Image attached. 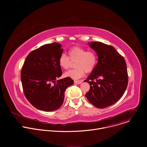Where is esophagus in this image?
Returning a JSON list of instances; mask_svg holds the SVG:
<instances>
[{
    "mask_svg": "<svg viewBox=\"0 0 147 147\" xmlns=\"http://www.w3.org/2000/svg\"><path fill=\"white\" fill-rule=\"evenodd\" d=\"M82 81H81V80H74V83H76V84H80L82 82Z\"/></svg>",
    "mask_w": 147,
    "mask_h": 147,
    "instance_id": "34e87169",
    "label": "esophagus"
}]
</instances>
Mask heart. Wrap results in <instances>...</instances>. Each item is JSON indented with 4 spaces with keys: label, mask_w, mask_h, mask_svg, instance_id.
I'll return each mask as SVG.
<instances>
[{
    "label": "heart",
    "mask_w": 147,
    "mask_h": 147,
    "mask_svg": "<svg viewBox=\"0 0 147 147\" xmlns=\"http://www.w3.org/2000/svg\"><path fill=\"white\" fill-rule=\"evenodd\" d=\"M69 57L62 53L59 58V65L63 69H68L74 61V69L66 72L65 76L74 80L82 77L84 73L92 72L97 63V56L92 51H87L86 49L78 47H74L68 51Z\"/></svg>",
    "instance_id": "obj_1"
}]
</instances>
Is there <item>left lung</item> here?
<instances>
[{"instance_id":"obj_1","label":"left lung","mask_w":147,"mask_h":147,"mask_svg":"<svg viewBox=\"0 0 147 147\" xmlns=\"http://www.w3.org/2000/svg\"><path fill=\"white\" fill-rule=\"evenodd\" d=\"M88 44L98 58L95 68L84 80L90 85L86 96L94 107L105 108L117 102L127 88L126 63L113 47L100 42H91Z\"/></svg>"}]
</instances>
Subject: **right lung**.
Returning a JSON list of instances; mask_svg holds the SVG:
<instances>
[{"label": "right lung", "instance_id": "1", "mask_svg": "<svg viewBox=\"0 0 147 147\" xmlns=\"http://www.w3.org/2000/svg\"><path fill=\"white\" fill-rule=\"evenodd\" d=\"M61 45L53 42L31 52L21 71L24 95L35 108L47 112L59 109L63 103L65 92L74 81L70 77L57 79L62 75L59 58Z\"/></svg>", "mask_w": 147, "mask_h": 147}]
</instances>
